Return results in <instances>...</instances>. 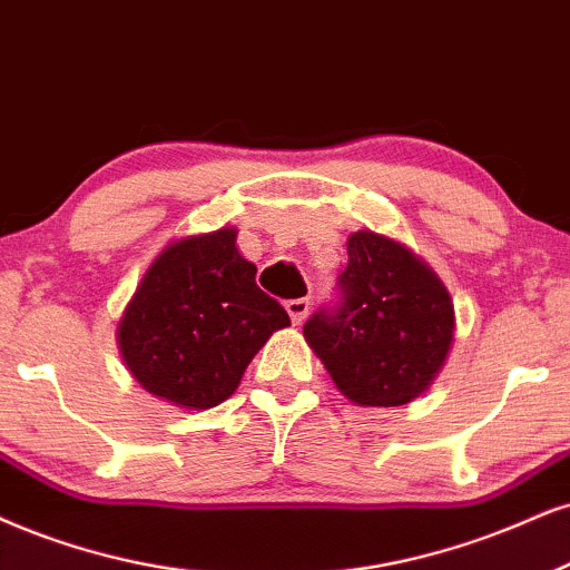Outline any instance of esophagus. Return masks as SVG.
<instances>
[{
  "label": "esophagus",
  "instance_id": "34e87169",
  "mask_svg": "<svg viewBox=\"0 0 570 570\" xmlns=\"http://www.w3.org/2000/svg\"><path fill=\"white\" fill-rule=\"evenodd\" d=\"M308 298H296V301H287L285 304V308H287V314H291V322L293 325H301V322L306 320V314H308Z\"/></svg>",
  "mask_w": 570,
  "mask_h": 570
}]
</instances>
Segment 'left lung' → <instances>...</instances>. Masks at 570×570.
Segmentation results:
<instances>
[{
	"label": "left lung",
	"instance_id": "1",
	"mask_svg": "<svg viewBox=\"0 0 570 570\" xmlns=\"http://www.w3.org/2000/svg\"><path fill=\"white\" fill-rule=\"evenodd\" d=\"M341 306L304 338L348 402L402 406L431 389L454 343V304L439 274L389 235H348Z\"/></svg>",
	"mask_w": 570,
	"mask_h": 570
}]
</instances>
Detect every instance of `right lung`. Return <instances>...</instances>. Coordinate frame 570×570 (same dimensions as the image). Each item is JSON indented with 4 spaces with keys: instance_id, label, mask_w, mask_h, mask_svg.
Masks as SVG:
<instances>
[{
    "instance_id": "add662e5",
    "label": "right lung",
    "mask_w": 570,
    "mask_h": 570,
    "mask_svg": "<svg viewBox=\"0 0 570 570\" xmlns=\"http://www.w3.org/2000/svg\"><path fill=\"white\" fill-rule=\"evenodd\" d=\"M235 240L237 229L222 227L168 243L118 322V351L135 381L179 410L229 399L258 348L291 325Z\"/></svg>"
}]
</instances>
